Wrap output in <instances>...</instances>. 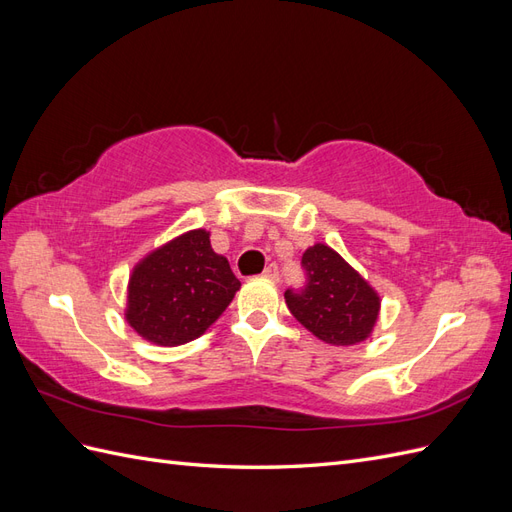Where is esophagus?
Here are the masks:
<instances>
[{
  "label": "esophagus",
  "mask_w": 512,
  "mask_h": 512,
  "mask_svg": "<svg viewBox=\"0 0 512 512\" xmlns=\"http://www.w3.org/2000/svg\"><path fill=\"white\" fill-rule=\"evenodd\" d=\"M262 277H267V280H277V277H280V271H277L275 265H269L265 271H262Z\"/></svg>",
  "instance_id": "34e87169"
}]
</instances>
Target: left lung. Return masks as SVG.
<instances>
[{"instance_id":"1","label":"left lung","mask_w":512,"mask_h":512,"mask_svg":"<svg viewBox=\"0 0 512 512\" xmlns=\"http://www.w3.org/2000/svg\"><path fill=\"white\" fill-rule=\"evenodd\" d=\"M301 262L307 284L299 292L286 290L290 314L324 344L365 342L380 316V294L329 245L307 247Z\"/></svg>"}]
</instances>
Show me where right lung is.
Instances as JSON below:
<instances>
[{
	"label": "right lung",
	"mask_w": 512,
	"mask_h": 512,
	"mask_svg": "<svg viewBox=\"0 0 512 512\" xmlns=\"http://www.w3.org/2000/svg\"><path fill=\"white\" fill-rule=\"evenodd\" d=\"M239 288L228 260L213 252L209 230L196 228L136 262L123 316L147 342L181 346L203 335Z\"/></svg>",
	"instance_id": "right-lung-1"
}]
</instances>
